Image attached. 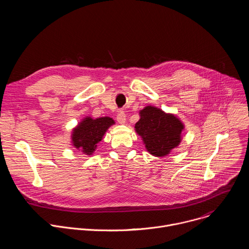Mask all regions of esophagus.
<instances>
[{"label":"esophagus","instance_id":"34e87169","mask_svg":"<svg viewBox=\"0 0 249 249\" xmlns=\"http://www.w3.org/2000/svg\"><path fill=\"white\" fill-rule=\"evenodd\" d=\"M116 119H117V121H118L119 124H124L125 121H126V115H125V113L122 112V111L119 112Z\"/></svg>","mask_w":249,"mask_h":249}]
</instances>
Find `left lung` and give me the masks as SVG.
<instances>
[{"label":"left lung","instance_id":"8db88e82","mask_svg":"<svg viewBox=\"0 0 249 249\" xmlns=\"http://www.w3.org/2000/svg\"><path fill=\"white\" fill-rule=\"evenodd\" d=\"M139 116L135 132L142 138L150 155L163 158L180 145L185 125L175 114L148 105L139 111Z\"/></svg>","mask_w":249,"mask_h":249}]
</instances>
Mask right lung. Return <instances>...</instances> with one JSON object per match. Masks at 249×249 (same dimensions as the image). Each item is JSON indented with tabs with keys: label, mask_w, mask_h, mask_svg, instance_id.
Instances as JSON below:
<instances>
[{
	"label": "right lung",
	"mask_w": 249,
	"mask_h": 249,
	"mask_svg": "<svg viewBox=\"0 0 249 249\" xmlns=\"http://www.w3.org/2000/svg\"><path fill=\"white\" fill-rule=\"evenodd\" d=\"M114 124L115 121L108 116L95 119L86 116L71 132V144L86 156H92L105 133Z\"/></svg>",
	"instance_id": "obj_1"
}]
</instances>
